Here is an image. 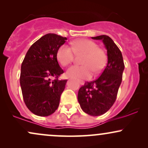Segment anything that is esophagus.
I'll return each mask as SVG.
<instances>
[{"instance_id": "esophagus-1", "label": "esophagus", "mask_w": 148, "mask_h": 148, "mask_svg": "<svg viewBox=\"0 0 148 148\" xmlns=\"http://www.w3.org/2000/svg\"><path fill=\"white\" fill-rule=\"evenodd\" d=\"M79 83H80V85H84V82L82 81H79Z\"/></svg>"}]
</instances>
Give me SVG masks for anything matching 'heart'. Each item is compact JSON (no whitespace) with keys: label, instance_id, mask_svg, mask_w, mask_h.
<instances>
[{"label":"heart","instance_id":"obj_1","mask_svg":"<svg viewBox=\"0 0 148 148\" xmlns=\"http://www.w3.org/2000/svg\"><path fill=\"white\" fill-rule=\"evenodd\" d=\"M74 54H83L81 59L82 65H74L69 67L67 75L78 79H90L92 72L99 73L102 71L107 63L106 51L98 47L95 42L88 39H79L72 43V47L63 45L57 51L56 58L58 63L66 66L73 61Z\"/></svg>","mask_w":148,"mask_h":148}]
</instances>
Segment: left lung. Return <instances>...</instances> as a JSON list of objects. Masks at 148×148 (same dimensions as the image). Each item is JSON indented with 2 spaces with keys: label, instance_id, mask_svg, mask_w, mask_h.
<instances>
[{
  "label": "left lung",
  "instance_id": "left-lung-1",
  "mask_svg": "<svg viewBox=\"0 0 148 148\" xmlns=\"http://www.w3.org/2000/svg\"><path fill=\"white\" fill-rule=\"evenodd\" d=\"M92 38L103 41L108 63L97 80L87 82L79 89L78 101L84 112L97 116L107 112L114 103L125 65L121 51L110 37L101 35Z\"/></svg>",
  "mask_w": 148,
  "mask_h": 148
}]
</instances>
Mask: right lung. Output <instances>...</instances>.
Listing matches in <instances>:
<instances>
[{"label":"right lung","mask_w":148,"mask_h":148,"mask_svg":"<svg viewBox=\"0 0 148 148\" xmlns=\"http://www.w3.org/2000/svg\"><path fill=\"white\" fill-rule=\"evenodd\" d=\"M66 37L47 34L30 47L25 56L20 76L23 97L33 114L47 116L57 110L67 80L58 79L64 72L57 61V51ZM52 77L56 79L51 81Z\"/></svg>","instance_id":"obj_1"}]
</instances>
